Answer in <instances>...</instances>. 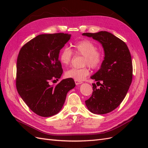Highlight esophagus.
<instances>
[{
	"label": "esophagus",
	"mask_w": 148,
	"mask_h": 148,
	"mask_svg": "<svg viewBox=\"0 0 148 148\" xmlns=\"http://www.w3.org/2000/svg\"><path fill=\"white\" fill-rule=\"evenodd\" d=\"M75 84H77V85H78V84H82V82H80V81H77V80H75Z\"/></svg>",
	"instance_id": "esophagus-1"
}]
</instances>
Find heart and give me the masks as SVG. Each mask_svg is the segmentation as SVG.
Segmentation results:
<instances>
[{"instance_id":"b5f03b06","label":"heart","mask_w":148,"mask_h":148,"mask_svg":"<svg viewBox=\"0 0 148 148\" xmlns=\"http://www.w3.org/2000/svg\"><path fill=\"white\" fill-rule=\"evenodd\" d=\"M73 52L76 55L84 57L83 65H88L92 69L99 68L104 59L102 51L97 49L96 44L89 39H82L73 46ZM73 58V52L70 49L64 47L59 53V60L62 65L68 66ZM89 74V69L87 66L81 69H71L65 72V77L77 81H82Z\"/></svg>"}]
</instances>
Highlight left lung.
Segmentation results:
<instances>
[{
  "label": "left lung",
  "mask_w": 148,
  "mask_h": 148,
  "mask_svg": "<svg viewBox=\"0 0 148 148\" xmlns=\"http://www.w3.org/2000/svg\"><path fill=\"white\" fill-rule=\"evenodd\" d=\"M83 35L100 42L105 52L101 69L91 77L101 86L97 88L95 83L92 84V95L85 103L93 114L109 113L122 103L132 83L133 65L130 52L125 42L107 31L84 33Z\"/></svg>",
  "instance_id": "obj_1"
}]
</instances>
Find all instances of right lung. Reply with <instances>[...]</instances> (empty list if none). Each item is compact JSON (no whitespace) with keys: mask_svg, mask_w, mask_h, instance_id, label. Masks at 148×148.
<instances>
[{"mask_svg":"<svg viewBox=\"0 0 148 148\" xmlns=\"http://www.w3.org/2000/svg\"><path fill=\"white\" fill-rule=\"evenodd\" d=\"M70 37L62 33L38 35L23 46L18 56L17 91L29 108L41 117L59 112L67 92L75 86L72 78L50 85L63 73L59 54Z\"/></svg>","mask_w":148,"mask_h":148,"instance_id":"right-lung-1","label":"right lung"}]
</instances>
